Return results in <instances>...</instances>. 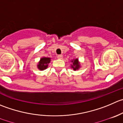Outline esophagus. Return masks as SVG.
Returning <instances> with one entry per match:
<instances>
[{
	"instance_id": "esophagus-1",
	"label": "esophagus",
	"mask_w": 123,
	"mask_h": 123,
	"mask_svg": "<svg viewBox=\"0 0 123 123\" xmlns=\"http://www.w3.org/2000/svg\"><path fill=\"white\" fill-rule=\"evenodd\" d=\"M58 59H62L63 58V56H62V55H58Z\"/></svg>"
}]
</instances>
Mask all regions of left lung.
Returning a JSON list of instances; mask_svg holds the SVG:
<instances>
[{"label":"left lung","mask_w":123,"mask_h":123,"mask_svg":"<svg viewBox=\"0 0 123 123\" xmlns=\"http://www.w3.org/2000/svg\"><path fill=\"white\" fill-rule=\"evenodd\" d=\"M72 62H73V65H71V67L73 68L74 70H78L80 67V65H79V63L78 62V59H76L75 60L72 61Z\"/></svg>","instance_id":"obj_1"}]
</instances>
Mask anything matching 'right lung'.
I'll use <instances>...</instances> for the list:
<instances>
[{"instance_id":"right-lung-1","label":"right lung","mask_w":123,"mask_h":123,"mask_svg":"<svg viewBox=\"0 0 123 123\" xmlns=\"http://www.w3.org/2000/svg\"><path fill=\"white\" fill-rule=\"evenodd\" d=\"M50 62V58H41L40 61L39 62V64L37 65L38 68L40 70H44L47 68L48 66V64Z\"/></svg>"}]
</instances>
